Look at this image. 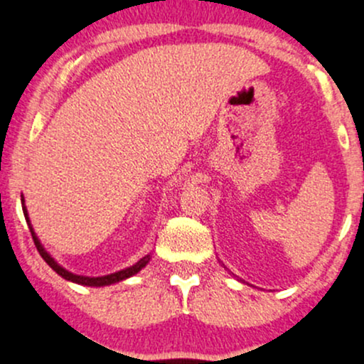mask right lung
<instances>
[{
	"label": "right lung",
	"instance_id": "add662e5",
	"mask_svg": "<svg viewBox=\"0 0 364 364\" xmlns=\"http://www.w3.org/2000/svg\"><path fill=\"white\" fill-rule=\"evenodd\" d=\"M22 201H24V199H22ZM22 205H24V203H22ZM22 208H24V215H26L27 222H29V217H27V212H26V206H22ZM31 234H33L34 245H36L38 252H40V255L43 257V260H45L46 264H48L50 267H52L58 276H62V277H64V279H68V281H73V283L85 284V287H105V284H112V283H118V281L127 279V277L136 274V272H139L142 267H146V264L151 259V255H146V257H144V259H140L139 262H136L135 265H132V267H127V269H123V271H118V272H114V274H109V276H100V277L77 276V274H73V272L65 271L64 267H60V265H58L57 262L53 260L52 257H50L48 253L45 252V248H43V246L40 245V241H38V237H36V234H34V230H31Z\"/></svg>",
	"mask_w": 364,
	"mask_h": 364
}]
</instances>
